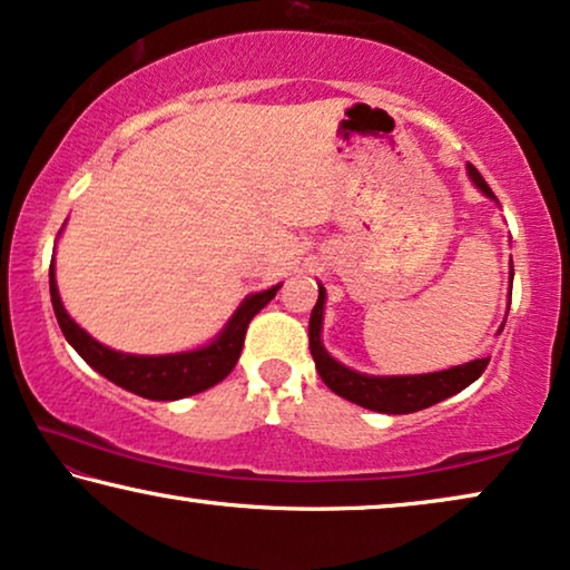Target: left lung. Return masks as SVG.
Returning <instances> with one entry per match:
<instances>
[{
  "label": "left lung",
  "mask_w": 570,
  "mask_h": 570,
  "mask_svg": "<svg viewBox=\"0 0 570 570\" xmlns=\"http://www.w3.org/2000/svg\"><path fill=\"white\" fill-rule=\"evenodd\" d=\"M468 173L475 186L483 190L488 198H495L493 190L488 188L475 167L468 165ZM511 278H514V266H511ZM323 307H325V288L320 286L317 304L312 307L309 315V351L315 358L317 374L331 387L335 395L351 400V403L368 407L376 413H415L423 407H431L442 400L456 395V392L468 387L485 372L488 358H475V362L444 368V372L434 374H413V376H368L354 368L343 366L341 362L327 354L323 341H320V331H323Z\"/></svg>",
  "instance_id": "left-lung-1"
}]
</instances>
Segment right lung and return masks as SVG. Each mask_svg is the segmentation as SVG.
Wrapping results in <instances>:
<instances>
[{"label": "right lung", "instance_id": "right-lung-1", "mask_svg": "<svg viewBox=\"0 0 570 570\" xmlns=\"http://www.w3.org/2000/svg\"><path fill=\"white\" fill-rule=\"evenodd\" d=\"M48 286H51L56 320H59L63 338L71 343V348H75L95 372L106 376V380L147 400H180L222 382L237 364L250 320L258 315V312L274 299L278 288H282V284H278L266 288V292L247 296V299L237 307L235 315H232L229 323L224 325V331L204 348L167 356H134L102 346V343L95 341L92 335H87L82 327L67 315V309H63V304L59 299V288H56L53 261L51 271H48Z\"/></svg>", "mask_w": 570, "mask_h": 570}]
</instances>
